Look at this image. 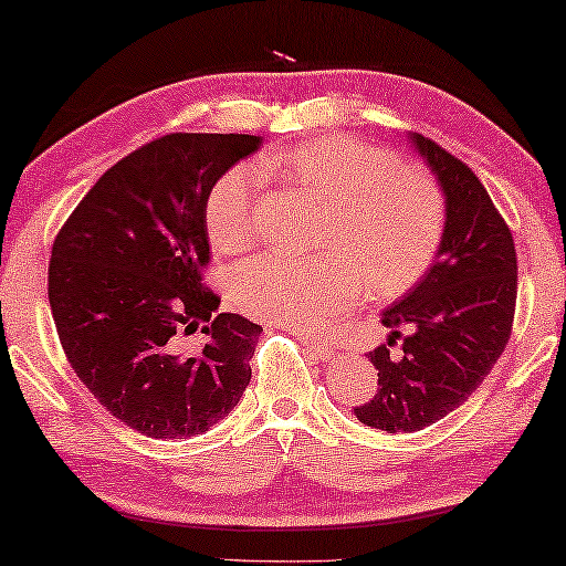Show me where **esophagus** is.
Returning a JSON list of instances; mask_svg holds the SVG:
<instances>
[{"label": "esophagus", "mask_w": 566, "mask_h": 566, "mask_svg": "<svg viewBox=\"0 0 566 566\" xmlns=\"http://www.w3.org/2000/svg\"><path fill=\"white\" fill-rule=\"evenodd\" d=\"M298 336L303 338V344L313 350V356L316 358H331L333 350H336L331 340L323 336H311V333H303V331H298Z\"/></svg>", "instance_id": "obj_1"}]
</instances>
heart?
I'll return each instance as SVG.
<instances>
[{
  "label": "heart",
  "instance_id": "obj_1",
  "mask_svg": "<svg viewBox=\"0 0 566 566\" xmlns=\"http://www.w3.org/2000/svg\"><path fill=\"white\" fill-rule=\"evenodd\" d=\"M261 165L328 202V212L313 240L321 255L265 253L235 268L230 298L250 316L316 331L354 308L364 283L374 298H396L437 258L449 226L447 192L386 147L326 135L268 153ZM261 188L253 163H238L212 182L206 226L220 253L253 245Z\"/></svg>",
  "mask_w": 566,
  "mask_h": 566
}]
</instances>
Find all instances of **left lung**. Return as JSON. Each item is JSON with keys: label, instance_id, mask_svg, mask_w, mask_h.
I'll return each mask as SVG.
<instances>
[{"label": "left lung", "instance_id": "left-lung-1", "mask_svg": "<svg viewBox=\"0 0 566 566\" xmlns=\"http://www.w3.org/2000/svg\"><path fill=\"white\" fill-rule=\"evenodd\" d=\"M411 140L447 192L449 226L433 265L384 311L388 344L368 354L378 388L354 416L388 433L421 431L459 409L504 354L516 308V250L502 212L467 163L429 137Z\"/></svg>", "mask_w": 566, "mask_h": 566}]
</instances>
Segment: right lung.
<instances>
[{
  "mask_svg": "<svg viewBox=\"0 0 566 566\" xmlns=\"http://www.w3.org/2000/svg\"><path fill=\"white\" fill-rule=\"evenodd\" d=\"M255 135L170 133L113 165L52 243L48 293L74 374L129 429L188 439L235 409L261 326L206 285V200ZM203 333L188 352L181 340Z\"/></svg>",
  "mask_w": 566,
  "mask_h": 566,
  "instance_id": "right-lung-1",
  "label": "right lung"
}]
</instances>
